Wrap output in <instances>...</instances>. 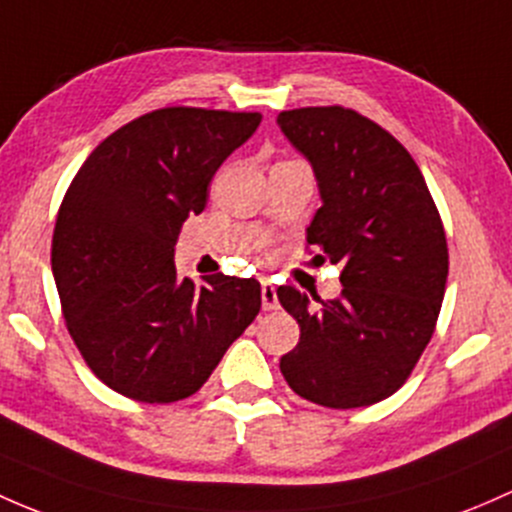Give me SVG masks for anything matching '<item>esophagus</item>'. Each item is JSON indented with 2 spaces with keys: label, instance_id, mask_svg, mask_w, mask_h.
<instances>
[{
  "label": "esophagus",
  "instance_id": "obj_1",
  "mask_svg": "<svg viewBox=\"0 0 512 512\" xmlns=\"http://www.w3.org/2000/svg\"><path fill=\"white\" fill-rule=\"evenodd\" d=\"M279 306L277 301V289H274L272 282H262V309L274 311Z\"/></svg>",
  "mask_w": 512,
  "mask_h": 512
}]
</instances>
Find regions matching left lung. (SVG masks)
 I'll use <instances>...</instances> for the list:
<instances>
[{
    "mask_svg": "<svg viewBox=\"0 0 512 512\" xmlns=\"http://www.w3.org/2000/svg\"><path fill=\"white\" fill-rule=\"evenodd\" d=\"M277 125L319 184L306 242L316 260L343 265L338 299L277 289L301 328L279 368L321 407L375 405L405 385L437 326L449 274L444 225L410 152L368 117L299 107L279 112Z\"/></svg>",
    "mask_w": 512,
    "mask_h": 512,
    "instance_id": "1",
    "label": "left lung"
}]
</instances>
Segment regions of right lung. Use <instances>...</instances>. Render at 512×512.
<instances>
[{
    "mask_svg": "<svg viewBox=\"0 0 512 512\" xmlns=\"http://www.w3.org/2000/svg\"><path fill=\"white\" fill-rule=\"evenodd\" d=\"M260 112L161 107L93 149L58 208L51 270L95 375L137 402L184 400L260 314L257 279H181L174 245Z\"/></svg>",
    "mask_w": 512,
    "mask_h": 512,
    "instance_id": "add662e5",
    "label": "right lung"
}]
</instances>
